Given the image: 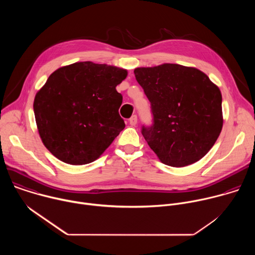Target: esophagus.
I'll use <instances>...</instances> for the list:
<instances>
[{
    "label": "esophagus",
    "instance_id": "esophagus-1",
    "mask_svg": "<svg viewBox=\"0 0 255 255\" xmlns=\"http://www.w3.org/2000/svg\"><path fill=\"white\" fill-rule=\"evenodd\" d=\"M129 123L131 126H135L137 124V116L133 115L130 119H129Z\"/></svg>",
    "mask_w": 255,
    "mask_h": 255
}]
</instances>
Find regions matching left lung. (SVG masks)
Here are the masks:
<instances>
[{
  "instance_id": "obj_1",
  "label": "left lung",
  "mask_w": 255,
  "mask_h": 255,
  "mask_svg": "<svg viewBox=\"0 0 255 255\" xmlns=\"http://www.w3.org/2000/svg\"><path fill=\"white\" fill-rule=\"evenodd\" d=\"M134 75L153 116L141 133L159 160L183 167L204 157L223 126L219 88L203 71L174 63L137 67Z\"/></svg>"
}]
</instances>
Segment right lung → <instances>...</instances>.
I'll return each mask as SVG.
<instances>
[{"label": "right lung", "instance_id": "right-lung-1", "mask_svg": "<svg viewBox=\"0 0 255 255\" xmlns=\"http://www.w3.org/2000/svg\"><path fill=\"white\" fill-rule=\"evenodd\" d=\"M127 70L92 61L56 69L36 94V124L45 147L74 165L99 158L124 129L116 87Z\"/></svg>", "mask_w": 255, "mask_h": 255}]
</instances>
